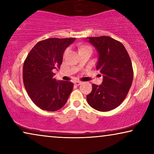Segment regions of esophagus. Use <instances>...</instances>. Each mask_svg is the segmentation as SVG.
<instances>
[{
  "mask_svg": "<svg viewBox=\"0 0 154 154\" xmlns=\"http://www.w3.org/2000/svg\"><path fill=\"white\" fill-rule=\"evenodd\" d=\"M81 83H81V81H75V82H74V84H75V85H80Z\"/></svg>",
  "mask_w": 154,
  "mask_h": 154,
  "instance_id": "esophagus-1",
  "label": "esophagus"
}]
</instances>
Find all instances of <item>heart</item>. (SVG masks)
<instances>
[{"mask_svg":"<svg viewBox=\"0 0 154 154\" xmlns=\"http://www.w3.org/2000/svg\"><path fill=\"white\" fill-rule=\"evenodd\" d=\"M87 48H90V46H83V47H82V48H81V50H81V51H82V50H83L87 49ZM67 52H68V50H66V51L64 52V55H65V54H66L67 53Z\"/></svg>","mask_w":154,"mask_h":154,"instance_id":"heart-1","label":"heart"}]
</instances>
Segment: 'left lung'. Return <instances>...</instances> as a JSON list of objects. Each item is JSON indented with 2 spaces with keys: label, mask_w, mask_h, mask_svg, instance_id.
Here are the masks:
<instances>
[{
  "label": "left lung",
  "mask_w": 154,
  "mask_h": 154,
  "mask_svg": "<svg viewBox=\"0 0 154 154\" xmlns=\"http://www.w3.org/2000/svg\"><path fill=\"white\" fill-rule=\"evenodd\" d=\"M88 40L99 52L97 70L103 75V82L100 85L92 84L88 103L97 111L112 110L123 102L132 85L131 60L123 44L112 38L103 35Z\"/></svg>",
  "instance_id": "8db88e82"
}]
</instances>
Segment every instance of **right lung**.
Returning <instances> with one entry per match:
<instances>
[{
    "mask_svg": "<svg viewBox=\"0 0 154 154\" xmlns=\"http://www.w3.org/2000/svg\"><path fill=\"white\" fill-rule=\"evenodd\" d=\"M75 38H50L39 41L31 50L23 66V82L32 102L43 110L63 107L72 91L69 81H57L54 69H60L63 54Z\"/></svg>",
    "mask_w": 154,
    "mask_h": 154,
    "instance_id": "add662e5",
    "label": "right lung"
}]
</instances>
